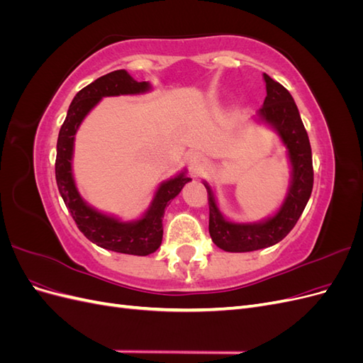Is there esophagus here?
Masks as SVG:
<instances>
[{
  "label": "esophagus",
  "instance_id": "1",
  "mask_svg": "<svg viewBox=\"0 0 363 363\" xmlns=\"http://www.w3.org/2000/svg\"><path fill=\"white\" fill-rule=\"evenodd\" d=\"M188 164H189V169L194 174H200L207 167V159L201 155V152L194 151V152H191V155L188 156Z\"/></svg>",
  "mask_w": 363,
  "mask_h": 363
}]
</instances>
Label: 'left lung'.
<instances>
[{
	"instance_id": "obj_1",
	"label": "left lung",
	"mask_w": 363,
	"mask_h": 363,
	"mask_svg": "<svg viewBox=\"0 0 363 363\" xmlns=\"http://www.w3.org/2000/svg\"><path fill=\"white\" fill-rule=\"evenodd\" d=\"M267 96L259 116L279 131L292 164V183L280 211L265 223L235 224L219 213L212 188L204 183L208 200V233L224 251L245 252L267 248L286 236L298 221L313 188L312 150L298 108L286 87L263 74Z\"/></svg>"
}]
</instances>
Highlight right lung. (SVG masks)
I'll use <instances>...</instances> for the list:
<instances>
[{
  "mask_svg": "<svg viewBox=\"0 0 363 363\" xmlns=\"http://www.w3.org/2000/svg\"><path fill=\"white\" fill-rule=\"evenodd\" d=\"M148 89L150 84L147 82L133 80L124 69L108 72L83 87L74 96L67 119L60 127L56 156L57 188L80 232L98 247L135 256L151 255L160 247L164 207L180 194L183 186L191 182V179L182 172L175 179L164 182L157 189L147 213L139 221L121 223L115 218L96 212L82 200L72 179L71 159L77 128L103 96L142 94Z\"/></svg>",
  "mask_w": 363,
  "mask_h": 363,
  "instance_id": "right-lung-1",
  "label": "right lung"
}]
</instances>
